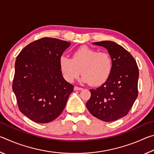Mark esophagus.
Here are the masks:
<instances>
[{"instance_id":"esophagus-1","label":"esophagus","mask_w":154,"mask_h":154,"mask_svg":"<svg viewBox=\"0 0 154 154\" xmlns=\"http://www.w3.org/2000/svg\"><path fill=\"white\" fill-rule=\"evenodd\" d=\"M74 90H82L83 88H80V87L75 86V87H74Z\"/></svg>"}]
</instances>
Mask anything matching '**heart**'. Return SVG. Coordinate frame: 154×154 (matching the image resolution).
<instances>
[{"label":"heart","instance_id":"b5f03b06","mask_svg":"<svg viewBox=\"0 0 154 154\" xmlns=\"http://www.w3.org/2000/svg\"><path fill=\"white\" fill-rule=\"evenodd\" d=\"M60 66L68 82H73L82 72V82L97 86L105 83L110 76L113 61L106 51H98L87 46H82L75 51L72 58L61 56Z\"/></svg>","mask_w":154,"mask_h":154}]
</instances>
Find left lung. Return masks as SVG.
<instances>
[{"instance_id":"left-lung-1","label":"left lung","mask_w":154,"mask_h":154,"mask_svg":"<svg viewBox=\"0 0 154 154\" xmlns=\"http://www.w3.org/2000/svg\"><path fill=\"white\" fill-rule=\"evenodd\" d=\"M108 50L113 61L111 75L105 83L91 89L86 103L90 113L104 122H113L128 113L138 96L139 68L126 49L110 41L94 42Z\"/></svg>"}]
</instances>
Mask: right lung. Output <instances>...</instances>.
<instances>
[{
  "label": "right lung",
  "instance_id": "obj_1",
  "mask_svg": "<svg viewBox=\"0 0 154 154\" xmlns=\"http://www.w3.org/2000/svg\"><path fill=\"white\" fill-rule=\"evenodd\" d=\"M71 43L44 37L28 44L17 56L13 91L20 111L36 123L62 113L74 86L62 77L60 58Z\"/></svg>",
  "mask_w": 154,
  "mask_h": 154
}]
</instances>
